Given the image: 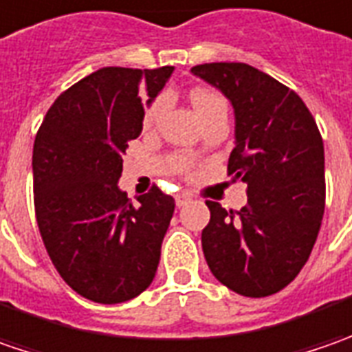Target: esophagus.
Masks as SVG:
<instances>
[{
	"mask_svg": "<svg viewBox=\"0 0 352 352\" xmlns=\"http://www.w3.org/2000/svg\"><path fill=\"white\" fill-rule=\"evenodd\" d=\"M188 201H190V197L184 196V194L176 196V206H178V208H184V206H188Z\"/></svg>",
	"mask_w": 352,
	"mask_h": 352,
	"instance_id": "obj_1",
	"label": "esophagus"
}]
</instances>
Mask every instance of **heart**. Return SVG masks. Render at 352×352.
<instances>
[{
	"label": "heart",
	"instance_id": "obj_1",
	"mask_svg": "<svg viewBox=\"0 0 352 352\" xmlns=\"http://www.w3.org/2000/svg\"><path fill=\"white\" fill-rule=\"evenodd\" d=\"M190 100H192V105H194V109H196L199 121H201L204 117L215 113V111H221V109L227 111V105H225L223 98H221L217 91H211V89H194V91H192V96H190ZM162 111H164V100H162V98H158V100H155L153 105L148 107L146 123H148V125H153L156 119L160 117Z\"/></svg>",
	"mask_w": 352,
	"mask_h": 352
}]
</instances>
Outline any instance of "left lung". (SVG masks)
Instances as JSON below:
<instances>
[{
  "mask_svg": "<svg viewBox=\"0 0 352 352\" xmlns=\"http://www.w3.org/2000/svg\"><path fill=\"white\" fill-rule=\"evenodd\" d=\"M192 74L233 105L235 148L227 170L247 184L243 210L206 201V261L229 290L272 296L300 274L323 219L325 155L316 119L296 91L249 64H199Z\"/></svg>",
  "mask_w": 352,
  "mask_h": 352,
  "instance_id": "8db88e82",
  "label": "left lung"
}]
</instances>
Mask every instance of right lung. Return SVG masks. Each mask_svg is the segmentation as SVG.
I'll use <instances>...</instances> for the list:
<instances>
[{
    "label": "right lung",
    "instance_id": "obj_1",
    "mask_svg": "<svg viewBox=\"0 0 352 352\" xmlns=\"http://www.w3.org/2000/svg\"><path fill=\"white\" fill-rule=\"evenodd\" d=\"M172 72L102 68L60 94L36 133L38 231L62 280L91 302H127L155 280L174 199L153 186L133 204L117 182L129 142L141 135L144 105Z\"/></svg>",
    "mask_w": 352,
    "mask_h": 352
}]
</instances>
